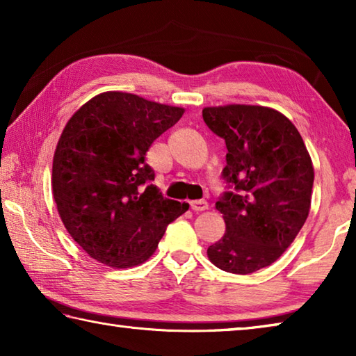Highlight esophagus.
<instances>
[{
  "mask_svg": "<svg viewBox=\"0 0 356 356\" xmlns=\"http://www.w3.org/2000/svg\"><path fill=\"white\" fill-rule=\"evenodd\" d=\"M190 207L195 210V212H204V210L209 209V204L206 201H191Z\"/></svg>",
  "mask_w": 356,
  "mask_h": 356,
  "instance_id": "34e87169",
  "label": "esophagus"
}]
</instances>
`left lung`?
Returning a JSON list of instances; mask_svg holds the SVG:
<instances>
[{"mask_svg": "<svg viewBox=\"0 0 356 356\" xmlns=\"http://www.w3.org/2000/svg\"><path fill=\"white\" fill-rule=\"evenodd\" d=\"M202 118L226 143L221 176L232 188L215 204L226 232L207 256L229 273L257 272L281 257L308 218L314 184L309 152L295 125L273 108L207 106Z\"/></svg>", "mask_w": 356, "mask_h": 356, "instance_id": "obj_1", "label": "left lung"}]
</instances>
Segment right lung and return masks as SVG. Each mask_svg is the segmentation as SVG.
<instances>
[{
  "label": "right lung",
  "instance_id": "add662e5",
  "mask_svg": "<svg viewBox=\"0 0 356 356\" xmlns=\"http://www.w3.org/2000/svg\"><path fill=\"white\" fill-rule=\"evenodd\" d=\"M184 108L110 91L69 119L53 156L51 188L72 238L95 261L135 267L154 254L188 204L161 196L146 152Z\"/></svg>",
  "mask_w": 356,
  "mask_h": 356
}]
</instances>
